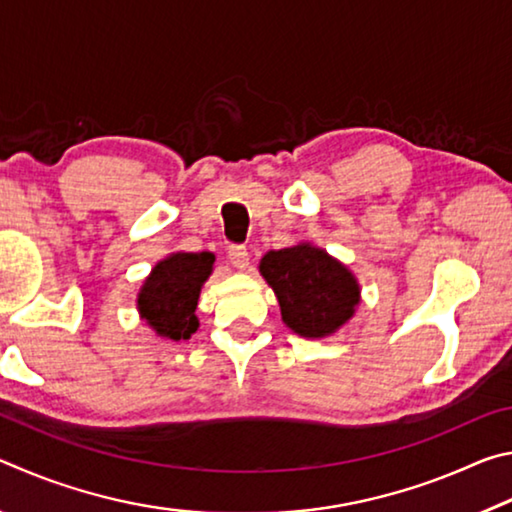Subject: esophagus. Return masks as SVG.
<instances>
[{
    "mask_svg": "<svg viewBox=\"0 0 512 512\" xmlns=\"http://www.w3.org/2000/svg\"><path fill=\"white\" fill-rule=\"evenodd\" d=\"M228 259L230 264L239 268V271H246L248 264H250V255H248V248L246 246H230L228 250Z\"/></svg>",
    "mask_w": 512,
    "mask_h": 512,
    "instance_id": "1",
    "label": "esophagus"
}]
</instances>
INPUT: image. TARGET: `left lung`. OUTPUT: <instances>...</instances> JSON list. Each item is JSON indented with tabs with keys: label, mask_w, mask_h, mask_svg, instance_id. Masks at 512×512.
I'll return each mask as SVG.
<instances>
[{
	"label": "left lung",
	"mask_w": 512,
	"mask_h": 512,
	"mask_svg": "<svg viewBox=\"0 0 512 512\" xmlns=\"http://www.w3.org/2000/svg\"><path fill=\"white\" fill-rule=\"evenodd\" d=\"M259 275L280 302L282 320L302 339H325L357 314L361 287L348 266L311 241L268 250Z\"/></svg>",
	"instance_id": "1"
}]
</instances>
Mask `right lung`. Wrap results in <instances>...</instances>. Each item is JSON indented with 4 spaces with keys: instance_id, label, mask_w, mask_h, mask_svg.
<instances>
[{
    "instance_id": "obj_1",
    "label": "right lung",
    "mask_w": 512,
    "mask_h": 512,
    "mask_svg": "<svg viewBox=\"0 0 512 512\" xmlns=\"http://www.w3.org/2000/svg\"><path fill=\"white\" fill-rule=\"evenodd\" d=\"M212 271V253H171L160 259L137 293L140 318L162 339H189L198 329L196 305Z\"/></svg>"
}]
</instances>
